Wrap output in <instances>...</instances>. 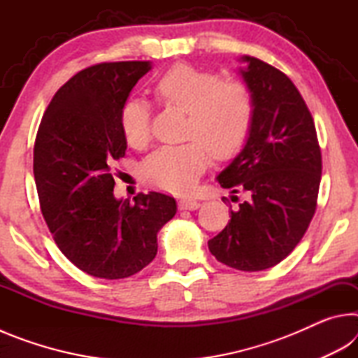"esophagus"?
Masks as SVG:
<instances>
[{
  "mask_svg": "<svg viewBox=\"0 0 358 358\" xmlns=\"http://www.w3.org/2000/svg\"><path fill=\"white\" fill-rule=\"evenodd\" d=\"M178 205L181 210H197L199 207H201V202L196 201V199H192V197H183L178 202Z\"/></svg>",
  "mask_w": 358,
  "mask_h": 358,
  "instance_id": "esophagus-1",
  "label": "esophagus"
}]
</instances>
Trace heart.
<instances>
[{
	"mask_svg": "<svg viewBox=\"0 0 358 358\" xmlns=\"http://www.w3.org/2000/svg\"><path fill=\"white\" fill-rule=\"evenodd\" d=\"M161 104L186 112V143L153 151L142 164L143 178L159 189L186 192L208 166L210 153L229 159L250 138L256 98L250 85L222 78L220 72L178 63L155 83ZM120 128L132 148H143L151 138V108L147 101L129 98L120 108Z\"/></svg>",
	"mask_w": 358,
	"mask_h": 358,
	"instance_id": "heart-1",
	"label": "heart"
}]
</instances>
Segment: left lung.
<instances>
[{
    "instance_id": "1",
    "label": "left lung",
    "mask_w": 358,
    "mask_h": 358,
    "mask_svg": "<svg viewBox=\"0 0 358 358\" xmlns=\"http://www.w3.org/2000/svg\"><path fill=\"white\" fill-rule=\"evenodd\" d=\"M243 62L248 68L240 72L256 98V117L245 148L217 177L238 205L208 250L235 270L260 271L286 259L310 227L322 155L310 108L292 80L262 59Z\"/></svg>"
}]
</instances>
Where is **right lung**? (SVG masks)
I'll return each mask as SVG.
<instances>
[{"label":"right lung","mask_w":358,"mask_h":358,"mask_svg":"<svg viewBox=\"0 0 358 358\" xmlns=\"http://www.w3.org/2000/svg\"><path fill=\"white\" fill-rule=\"evenodd\" d=\"M150 62L93 64L53 96L34 142L33 172L42 216L66 257L85 273L121 280L157 252L156 235L177 213L175 199L113 196L112 164L124 156L120 108Z\"/></svg>","instance_id":"add662e5"}]
</instances>
